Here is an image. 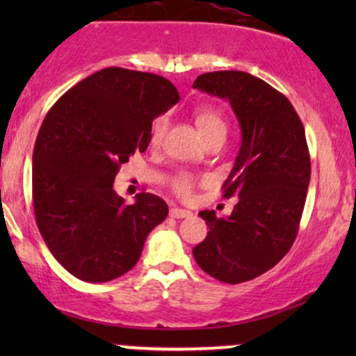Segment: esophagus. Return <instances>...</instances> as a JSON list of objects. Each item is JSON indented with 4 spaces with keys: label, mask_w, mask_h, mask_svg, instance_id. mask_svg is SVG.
Here are the masks:
<instances>
[{
    "label": "esophagus",
    "mask_w": 356,
    "mask_h": 356,
    "mask_svg": "<svg viewBox=\"0 0 356 356\" xmlns=\"http://www.w3.org/2000/svg\"><path fill=\"white\" fill-rule=\"evenodd\" d=\"M169 214H170V218H174V219H184V218H191L192 212L181 209V207H172Z\"/></svg>",
    "instance_id": "obj_1"
}]
</instances>
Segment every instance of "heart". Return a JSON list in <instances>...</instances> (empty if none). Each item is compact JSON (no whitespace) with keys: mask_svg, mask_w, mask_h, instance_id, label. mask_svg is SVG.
<instances>
[{"mask_svg":"<svg viewBox=\"0 0 356 356\" xmlns=\"http://www.w3.org/2000/svg\"><path fill=\"white\" fill-rule=\"evenodd\" d=\"M194 120L195 125H197L199 132L202 134V137L207 140L211 138L226 136L227 132V124L226 118H224L220 110L216 107H211V105H202V107H197L194 110ZM167 129V120L164 117H159L157 120L154 122L152 125V134H150V142L152 145L161 144L162 137H164ZM174 191L177 192L181 197H189L192 194V189H194V181H192L191 175L181 174L174 181Z\"/></svg>","mask_w":356,"mask_h":356,"instance_id":"heart-1","label":"heart"}]
</instances>
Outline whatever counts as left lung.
<instances>
[{
	"mask_svg": "<svg viewBox=\"0 0 356 356\" xmlns=\"http://www.w3.org/2000/svg\"><path fill=\"white\" fill-rule=\"evenodd\" d=\"M194 88L227 100L241 127V147L224 182L239 199L229 218L201 211L209 232L192 249L207 275L222 283L254 280L295 243L312 175L305 127L283 93L246 72H209Z\"/></svg>",
	"mask_w": 356,
	"mask_h": 356,
	"instance_id": "8db88e82",
	"label": "left lung"
}]
</instances>
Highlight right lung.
Returning a JSON list of instances; mask_svg holds the SVG:
<instances>
[{
    "label": "right lung",
    "instance_id": "obj_1",
    "mask_svg": "<svg viewBox=\"0 0 356 356\" xmlns=\"http://www.w3.org/2000/svg\"><path fill=\"white\" fill-rule=\"evenodd\" d=\"M154 73L110 67L72 87L50 108L33 150V209L55 259L87 283L137 264L149 232L169 214L150 192L125 204L113 181L130 155L145 152L152 120L179 102Z\"/></svg>",
    "mask_w": 356,
    "mask_h": 356
}]
</instances>
